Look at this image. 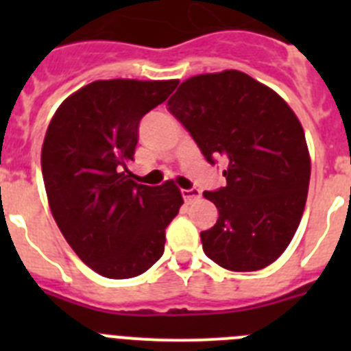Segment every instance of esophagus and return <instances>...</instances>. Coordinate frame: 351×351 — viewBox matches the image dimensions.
Instances as JSON below:
<instances>
[{"instance_id": "1", "label": "esophagus", "mask_w": 351, "mask_h": 351, "mask_svg": "<svg viewBox=\"0 0 351 351\" xmlns=\"http://www.w3.org/2000/svg\"><path fill=\"white\" fill-rule=\"evenodd\" d=\"M181 195L182 198H184V202L191 204L202 197V191L198 190V188H190V190H181Z\"/></svg>"}]
</instances>
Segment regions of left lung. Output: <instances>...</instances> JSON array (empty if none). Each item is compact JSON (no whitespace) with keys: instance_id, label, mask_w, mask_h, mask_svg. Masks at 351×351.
Wrapping results in <instances>:
<instances>
[{"instance_id":"8db88e82","label":"left lung","mask_w":351,"mask_h":351,"mask_svg":"<svg viewBox=\"0 0 351 351\" xmlns=\"http://www.w3.org/2000/svg\"><path fill=\"white\" fill-rule=\"evenodd\" d=\"M167 105L210 165L226 163V186L204 191L219 213L216 225L200 234L204 253L235 272L271 265L295 235L311 176L293 110L237 70L191 77Z\"/></svg>"}]
</instances>
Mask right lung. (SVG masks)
I'll use <instances>...</instances> for the list:
<instances>
[{"instance_id": "right-lung-1", "label": "right lung", "mask_w": 351, "mask_h": 351, "mask_svg": "<svg viewBox=\"0 0 351 351\" xmlns=\"http://www.w3.org/2000/svg\"><path fill=\"white\" fill-rule=\"evenodd\" d=\"M179 80H95L51 119L42 147L49 206L77 256L110 280L135 278L163 255L182 195L172 181L137 184L128 163L141 119Z\"/></svg>"}]
</instances>
